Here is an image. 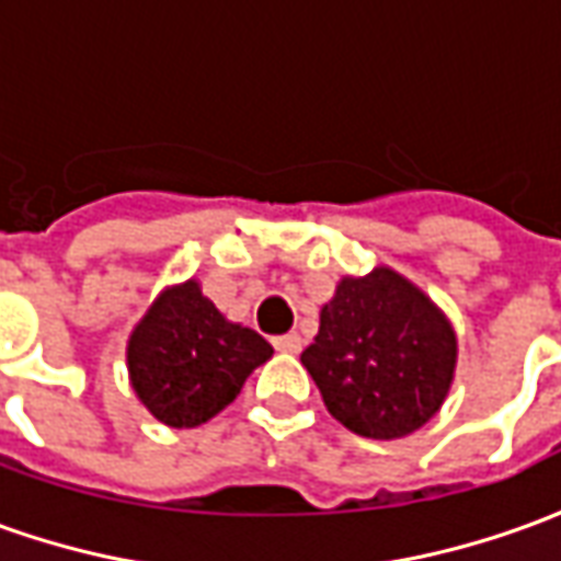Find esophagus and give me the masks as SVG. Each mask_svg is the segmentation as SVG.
<instances>
[{
    "instance_id": "esophagus-1",
    "label": "esophagus",
    "mask_w": 561,
    "mask_h": 561,
    "mask_svg": "<svg viewBox=\"0 0 561 561\" xmlns=\"http://www.w3.org/2000/svg\"><path fill=\"white\" fill-rule=\"evenodd\" d=\"M273 346L279 348V352H300L304 348V340H300V334H285V336H276L273 340Z\"/></svg>"
}]
</instances>
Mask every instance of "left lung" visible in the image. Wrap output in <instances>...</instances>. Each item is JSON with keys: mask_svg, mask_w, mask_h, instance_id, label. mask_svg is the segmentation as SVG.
Masks as SVG:
<instances>
[{"mask_svg": "<svg viewBox=\"0 0 561 561\" xmlns=\"http://www.w3.org/2000/svg\"><path fill=\"white\" fill-rule=\"evenodd\" d=\"M458 340L444 309L391 267L343 276L300 362L348 431L398 440L444 407Z\"/></svg>", "mask_w": 561, "mask_h": 561, "instance_id": "1", "label": "left lung"}]
</instances>
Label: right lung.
I'll list each match as a JSON object with an SVG mask.
<instances>
[{
    "instance_id": "obj_1",
    "label": "right lung",
    "mask_w": 561,
    "mask_h": 561,
    "mask_svg": "<svg viewBox=\"0 0 561 561\" xmlns=\"http://www.w3.org/2000/svg\"><path fill=\"white\" fill-rule=\"evenodd\" d=\"M273 355L264 336L227 321L197 279L172 285L127 343L136 398L170 428H197L237 401L254 367Z\"/></svg>"
}]
</instances>
